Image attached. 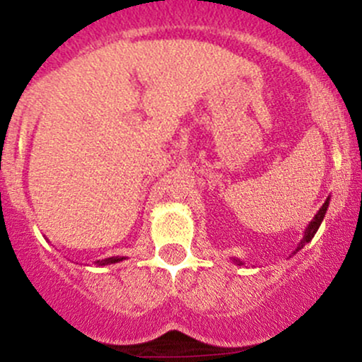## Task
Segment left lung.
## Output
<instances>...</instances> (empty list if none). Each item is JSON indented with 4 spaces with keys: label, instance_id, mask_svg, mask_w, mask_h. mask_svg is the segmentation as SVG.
Wrapping results in <instances>:
<instances>
[{
    "label": "left lung",
    "instance_id": "obj_1",
    "mask_svg": "<svg viewBox=\"0 0 362 362\" xmlns=\"http://www.w3.org/2000/svg\"><path fill=\"white\" fill-rule=\"evenodd\" d=\"M328 202H330V197H327V201L323 202V206H322V207H320V209H318V213L315 214V218L311 219L308 226H306L305 233H303V238L300 240V243H298L296 250L293 252V255H294V253H298V252H300L301 248L305 247L306 243H310V242H311V238H313L315 233H317V231H318V228H320V224H322L323 218H325V213H327V209H328ZM231 262H233L235 265H245L243 262L240 260V259H236V257H231Z\"/></svg>",
    "mask_w": 362,
    "mask_h": 362
}]
</instances>
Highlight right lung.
Here are the masks:
<instances>
[{
    "mask_svg": "<svg viewBox=\"0 0 362 362\" xmlns=\"http://www.w3.org/2000/svg\"><path fill=\"white\" fill-rule=\"evenodd\" d=\"M126 257H109V259H103V260H97L95 264L100 267V265H110V264H117V262H122Z\"/></svg>",
    "mask_w": 362,
    "mask_h": 362,
    "instance_id": "obj_1",
    "label": "right lung"
}]
</instances>
